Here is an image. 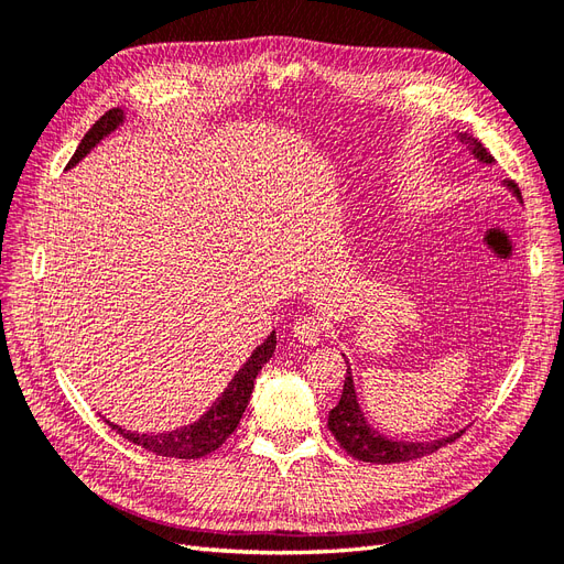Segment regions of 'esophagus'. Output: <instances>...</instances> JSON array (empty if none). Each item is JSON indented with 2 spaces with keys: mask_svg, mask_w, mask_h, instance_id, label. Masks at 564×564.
<instances>
[{
  "mask_svg": "<svg viewBox=\"0 0 564 564\" xmlns=\"http://www.w3.org/2000/svg\"><path fill=\"white\" fill-rule=\"evenodd\" d=\"M294 336L305 346H317L322 340V322L313 315H301L294 322Z\"/></svg>",
  "mask_w": 564,
  "mask_h": 564,
  "instance_id": "34e87169",
  "label": "esophagus"
}]
</instances>
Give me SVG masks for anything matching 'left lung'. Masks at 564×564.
<instances>
[{"mask_svg": "<svg viewBox=\"0 0 564 564\" xmlns=\"http://www.w3.org/2000/svg\"><path fill=\"white\" fill-rule=\"evenodd\" d=\"M454 133H456V139L466 145V150L477 162L494 164V158L489 155L487 148L480 141H477L473 133H468V131H454ZM503 187L522 204V195H520L518 185L513 181H503ZM346 365H348V360H346ZM327 425H329V431L334 433V437L338 440L340 447H344L350 456L367 460V464H400V460H414V458L433 454L440 447L449 445V442H454L456 437H460V433L466 431L464 429L458 433L437 437V440H429V442L395 440V437H388V435L379 433L377 429H373V425H369L360 402H357L350 365H348V371H346L344 392H340L338 404L329 412V423Z\"/></svg>", "mask_w": 564, "mask_h": 564, "instance_id": "obj_1", "label": "left lung"}]
</instances>
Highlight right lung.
Here are the masks:
<instances>
[{
    "mask_svg": "<svg viewBox=\"0 0 564 564\" xmlns=\"http://www.w3.org/2000/svg\"><path fill=\"white\" fill-rule=\"evenodd\" d=\"M131 119L127 117L124 108H112L108 110L98 122L87 131L82 143L77 145L73 160L67 162L65 169L77 166L89 152L108 139L110 133H115L119 127L129 124ZM275 346H278V334L272 329L268 334V338L263 340L261 346H256L253 352L249 355V360L235 371V377L230 379V383L226 386V390L212 402V406L204 412L197 421L181 425L176 431H164V433H135V431H127L122 425H117L112 421L106 419V423L110 425L112 431H117L124 440L133 442L152 454L158 456H169V458H202L212 452H216L224 442L228 440V435L235 433L237 425H240V419L245 414V409L249 404L251 390H253V381L259 377V371L263 369V365L275 355Z\"/></svg>",
    "mask_w": 564,
    "mask_h": 564,
    "instance_id": "add662e5",
    "label": "right lung"
}]
</instances>
